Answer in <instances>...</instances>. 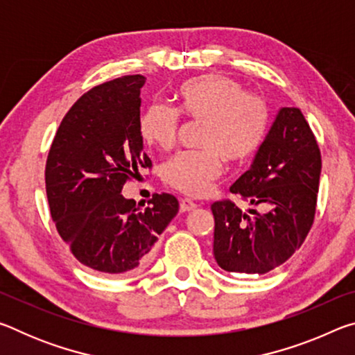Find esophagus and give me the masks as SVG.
Returning <instances> with one entry per match:
<instances>
[{"mask_svg": "<svg viewBox=\"0 0 355 355\" xmlns=\"http://www.w3.org/2000/svg\"><path fill=\"white\" fill-rule=\"evenodd\" d=\"M197 208V203H194L189 199H182V202H180V209H182L183 213L186 211H192V209Z\"/></svg>", "mask_w": 355, "mask_h": 355, "instance_id": "obj_1", "label": "esophagus"}]
</instances>
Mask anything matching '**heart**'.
<instances>
[{
    "label": "heart",
    "instance_id": "obj_1",
    "mask_svg": "<svg viewBox=\"0 0 355 355\" xmlns=\"http://www.w3.org/2000/svg\"><path fill=\"white\" fill-rule=\"evenodd\" d=\"M177 112L202 122V150L178 153L164 166L163 180L186 196L202 197L222 173L224 159L244 163L266 139L271 114L257 95L232 78L203 75L184 81L173 95ZM167 106H152L141 117V135L148 146L167 152L175 146L178 116Z\"/></svg>",
    "mask_w": 355,
    "mask_h": 355
}]
</instances>
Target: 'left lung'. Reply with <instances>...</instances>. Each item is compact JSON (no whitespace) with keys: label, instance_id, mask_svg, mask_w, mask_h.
<instances>
[{"label":"left lung","instance_id":"1","mask_svg":"<svg viewBox=\"0 0 355 355\" xmlns=\"http://www.w3.org/2000/svg\"><path fill=\"white\" fill-rule=\"evenodd\" d=\"M321 152L297 107H280L272 127L230 191L266 213H244L230 200L214 202L213 254L228 272L266 274L285 263L313 225Z\"/></svg>","mask_w":355,"mask_h":355}]
</instances>
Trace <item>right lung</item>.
<instances>
[{
  "label": "right lung",
  "instance_id": "add662e5",
  "mask_svg": "<svg viewBox=\"0 0 355 355\" xmlns=\"http://www.w3.org/2000/svg\"><path fill=\"white\" fill-rule=\"evenodd\" d=\"M144 84L142 75H128L84 94L62 119L46 159L58 233L78 261L105 274L144 266L178 213V200L164 192L147 208L120 194L141 167L152 166L139 127Z\"/></svg>",
  "mask_w": 355,
  "mask_h": 355
}]
</instances>
